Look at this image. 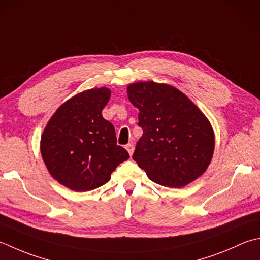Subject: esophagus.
<instances>
[{
  "label": "esophagus",
  "instance_id": "34e87169",
  "mask_svg": "<svg viewBox=\"0 0 260 260\" xmlns=\"http://www.w3.org/2000/svg\"><path fill=\"white\" fill-rule=\"evenodd\" d=\"M125 149L127 150V152H128V153H129V155H132V154H133V152H134V145L133 144H127L126 146H125Z\"/></svg>",
  "mask_w": 260,
  "mask_h": 260
}]
</instances>
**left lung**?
Returning a JSON list of instances; mask_svg holds the SVG:
<instances>
[{"mask_svg": "<svg viewBox=\"0 0 260 260\" xmlns=\"http://www.w3.org/2000/svg\"><path fill=\"white\" fill-rule=\"evenodd\" d=\"M127 95L139 108L143 135L133 160L155 184L180 188L203 175L212 160L214 133L204 114L168 84L139 82Z\"/></svg>", "mask_w": 260, "mask_h": 260, "instance_id": "obj_1", "label": "left lung"}]
</instances>
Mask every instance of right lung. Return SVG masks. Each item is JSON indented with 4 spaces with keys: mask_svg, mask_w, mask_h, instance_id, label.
I'll list each match as a JSON object with an SVG mask.
<instances>
[{
    "mask_svg": "<svg viewBox=\"0 0 260 260\" xmlns=\"http://www.w3.org/2000/svg\"><path fill=\"white\" fill-rule=\"evenodd\" d=\"M110 90L91 89L74 95L56 110L42 135L46 167L59 184L75 191L105 185L128 152L117 145L115 127L101 111Z\"/></svg>",
    "mask_w": 260,
    "mask_h": 260,
    "instance_id": "obj_1",
    "label": "right lung"
}]
</instances>
